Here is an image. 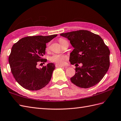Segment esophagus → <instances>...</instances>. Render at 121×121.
I'll list each match as a JSON object with an SVG mask.
<instances>
[{
	"label": "esophagus",
	"mask_w": 121,
	"mask_h": 121,
	"mask_svg": "<svg viewBox=\"0 0 121 121\" xmlns=\"http://www.w3.org/2000/svg\"><path fill=\"white\" fill-rule=\"evenodd\" d=\"M56 67H63V66L61 65H60V64H56Z\"/></svg>",
	"instance_id": "1"
}]
</instances>
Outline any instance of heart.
<instances>
[{
  "label": "heart",
  "instance_id": "heart-1",
  "mask_svg": "<svg viewBox=\"0 0 121 121\" xmlns=\"http://www.w3.org/2000/svg\"><path fill=\"white\" fill-rule=\"evenodd\" d=\"M66 41L65 40H64V39L62 38H60L59 39V42L61 44H62ZM48 46H49V44H48L47 47H46V49H48ZM67 59V57L66 56H65L64 55H60V54H54L53 55H52L51 56L49 57V60H50L52 62L56 63L57 64H60L62 65L63 64L65 63V61Z\"/></svg>",
  "mask_w": 121,
  "mask_h": 121
}]
</instances>
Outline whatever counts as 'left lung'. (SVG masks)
Returning <instances> with one entry per match:
<instances>
[{"label": "left lung", "mask_w": 121, "mask_h": 121, "mask_svg": "<svg viewBox=\"0 0 121 121\" xmlns=\"http://www.w3.org/2000/svg\"><path fill=\"white\" fill-rule=\"evenodd\" d=\"M67 38L74 49L69 61L76 67L71 82L79 87H92L103 79L110 65V51L98 35L87 30H79L60 34ZM77 67V66H76Z\"/></svg>", "instance_id": "1"}]
</instances>
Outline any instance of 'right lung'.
Here are the masks:
<instances>
[{"label":"right lung","mask_w":121,"mask_h":121,"mask_svg":"<svg viewBox=\"0 0 121 121\" xmlns=\"http://www.w3.org/2000/svg\"><path fill=\"white\" fill-rule=\"evenodd\" d=\"M57 36H27L13 45L9 57L11 72L16 81L23 88L38 91L47 85L55 69L54 63H48L41 69L37 65L46 62L42 57L45 52L46 43Z\"/></svg>","instance_id":"add662e5"}]
</instances>
